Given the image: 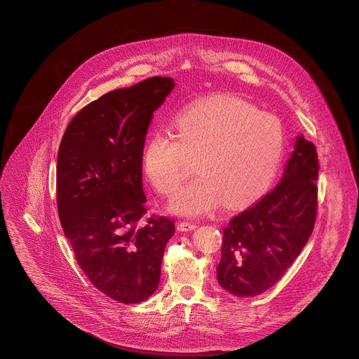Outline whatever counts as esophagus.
<instances>
[{
    "label": "esophagus",
    "mask_w": 359,
    "mask_h": 359,
    "mask_svg": "<svg viewBox=\"0 0 359 359\" xmlns=\"http://www.w3.org/2000/svg\"><path fill=\"white\" fill-rule=\"evenodd\" d=\"M197 226H196V223H190V222H180L179 224H177V229L180 230V231H191V230H194Z\"/></svg>",
    "instance_id": "34e87169"
}]
</instances>
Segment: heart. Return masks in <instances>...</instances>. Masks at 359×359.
<instances>
[{"instance_id":"1","label":"heart","mask_w":359,"mask_h":359,"mask_svg":"<svg viewBox=\"0 0 359 359\" xmlns=\"http://www.w3.org/2000/svg\"><path fill=\"white\" fill-rule=\"evenodd\" d=\"M175 136L155 132L147 139L142 169L159 193L173 194L196 161L198 177L169 203L180 216H203L220 203L227 209L259 200L273 184L284 155L285 135L277 116L255 112L247 102L216 96L180 112Z\"/></svg>"}]
</instances>
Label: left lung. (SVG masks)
<instances>
[{
  "instance_id": "obj_1",
  "label": "left lung",
  "mask_w": 359,
  "mask_h": 359,
  "mask_svg": "<svg viewBox=\"0 0 359 359\" xmlns=\"http://www.w3.org/2000/svg\"><path fill=\"white\" fill-rule=\"evenodd\" d=\"M318 156L298 135L277 187L223 229L217 281L236 297L271 288L309 241L317 216Z\"/></svg>"
}]
</instances>
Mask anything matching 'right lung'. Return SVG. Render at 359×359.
Wrapping results in <instances>:
<instances>
[{
	"mask_svg": "<svg viewBox=\"0 0 359 359\" xmlns=\"http://www.w3.org/2000/svg\"><path fill=\"white\" fill-rule=\"evenodd\" d=\"M153 76L102 95L69 122L58 150L57 201L65 237L89 281L122 304L147 299L161 281L168 217L146 213L142 155L153 112L173 90Z\"/></svg>",
	"mask_w": 359,
	"mask_h": 359,
	"instance_id": "add662e5",
	"label": "right lung"
}]
</instances>
